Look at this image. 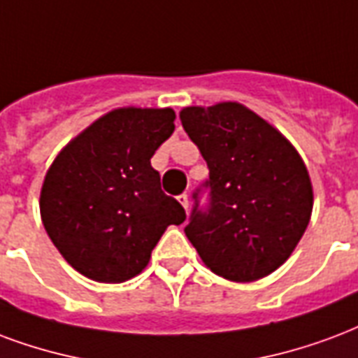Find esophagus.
Segmentation results:
<instances>
[{
  "instance_id": "obj_1",
  "label": "esophagus",
  "mask_w": 358,
  "mask_h": 358,
  "mask_svg": "<svg viewBox=\"0 0 358 358\" xmlns=\"http://www.w3.org/2000/svg\"><path fill=\"white\" fill-rule=\"evenodd\" d=\"M178 201H180V205L184 206V208H189V197H187L186 193H182V195H178Z\"/></svg>"
}]
</instances>
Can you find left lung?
Segmentation results:
<instances>
[{
  "label": "left lung",
  "mask_w": 358,
  "mask_h": 358,
  "mask_svg": "<svg viewBox=\"0 0 358 358\" xmlns=\"http://www.w3.org/2000/svg\"><path fill=\"white\" fill-rule=\"evenodd\" d=\"M180 119L208 166L193 192L186 237L220 277H266L287 262L311 218L303 161L279 131L235 102L186 108Z\"/></svg>",
  "instance_id": "obj_1"
}]
</instances>
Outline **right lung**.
<instances>
[{"instance_id":"1","label":"right lung","mask_w":358,"mask_h":358,"mask_svg":"<svg viewBox=\"0 0 358 358\" xmlns=\"http://www.w3.org/2000/svg\"><path fill=\"white\" fill-rule=\"evenodd\" d=\"M176 113L121 108L71 140L45 176L41 220L66 262L98 282L138 275L169 226L186 210L161 189L150 163Z\"/></svg>"}]
</instances>
